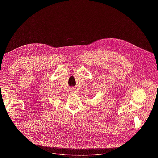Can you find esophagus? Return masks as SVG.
<instances>
[{
    "label": "esophagus",
    "instance_id": "obj_1",
    "mask_svg": "<svg viewBox=\"0 0 158 158\" xmlns=\"http://www.w3.org/2000/svg\"><path fill=\"white\" fill-rule=\"evenodd\" d=\"M74 89H74V88H72V89H71V92H73V91H74Z\"/></svg>",
    "mask_w": 158,
    "mask_h": 158
}]
</instances>
